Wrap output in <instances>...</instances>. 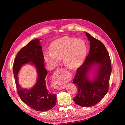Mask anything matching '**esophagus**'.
I'll return each instance as SVG.
<instances>
[{
	"label": "esophagus",
	"mask_w": 125,
	"mask_h": 125,
	"mask_svg": "<svg viewBox=\"0 0 125 125\" xmlns=\"http://www.w3.org/2000/svg\"><path fill=\"white\" fill-rule=\"evenodd\" d=\"M64 70H65L64 69L60 68L55 72L54 75V79L52 82V87L55 89H62L65 86V85L63 84V83L62 75V73Z\"/></svg>",
	"instance_id": "34e87169"
}]
</instances>
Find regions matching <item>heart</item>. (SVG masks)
<instances>
[{
  "instance_id": "b5f03b06",
  "label": "heart",
  "mask_w": 125,
  "mask_h": 125,
  "mask_svg": "<svg viewBox=\"0 0 125 125\" xmlns=\"http://www.w3.org/2000/svg\"><path fill=\"white\" fill-rule=\"evenodd\" d=\"M51 50V51L44 53V59L47 63L55 65L63 58L65 65L68 68L74 69L84 59L86 45L82 40L63 36L52 43Z\"/></svg>"
}]
</instances>
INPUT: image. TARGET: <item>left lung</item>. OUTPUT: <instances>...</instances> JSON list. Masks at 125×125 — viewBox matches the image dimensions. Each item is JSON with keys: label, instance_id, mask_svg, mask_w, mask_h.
<instances>
[{"label": "left lung", "instance_id": "1", "mask_svg": "<svg viewBox=\"0 0 125 125\" xmlns=\"http://www.w3.org/2000/svg\"><path fill=\"white\" fill-rule=\"evenodd\" d=\"M90 41V51L84 62L77 70L73 83L78 88L73 98L82 107L96 105L108 92L112 72L110 58L106 48L99 40L85 32ZM91 74V77L89 75Z\"/></svg>", "mask_w": 125, "mask_h": 125}]
</instances>
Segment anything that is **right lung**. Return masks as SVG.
<instances>
[{"instance_id": "right-lung-1", "label": "right lung", "mask_w": 125, "mask_h": 125, "mask_svg": "<svg viewBox=\"0 0 125 125\" xmlns=\"http://www.w3.org/2000/svg\"><path fill=\"white\" fill-rule=\"evenodd\" d=\"M33 40L19 52L14 61L13 71L18 94L28 106L36 111L44 112L53 108L56 104V94L49 91L46 87L47 71L44 67V58L40 41ZM30 64L36 68L37 81L31 89L22 88L18 81L21 67Z\"/></svg>"}]
</instances>
